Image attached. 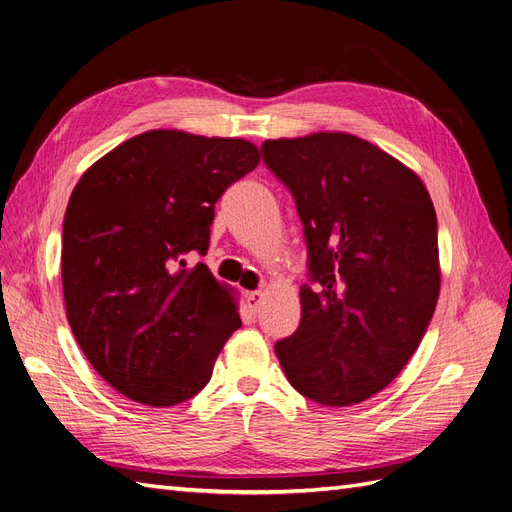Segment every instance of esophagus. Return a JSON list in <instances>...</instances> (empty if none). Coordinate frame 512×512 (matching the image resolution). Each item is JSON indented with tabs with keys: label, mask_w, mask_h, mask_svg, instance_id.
Masks as SVG:
<instances>
[{
	"label": "esophagus",
	"mask_w": 512,
	"mask_h": 512,
	"mask_svg": "<svg viewBox=\"0 0 512 512\" xmlns=\"http://www.w3.org/2000/svg\"><path fill=\"white\" fill-rule=\"evenodd\" d=\"M262 299H265V292H262V290L245 292V301H247V305H250L252 312H256V309L262 305Z\"/></svg>",
	"instance_id": "34e87169"
}]
</instances>
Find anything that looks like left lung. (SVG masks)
<instances>
[{
  "instance_id": "obj_1",
  "label": "left lung",
  "mask_w": 512,
  "mask_h": 512,
  "mask_svg": "<svg viewBox=\"0 0 512 512\" xmlns=\"http://www.w3.org/2000/svg\"><path fill=\"white\" fill-rule=\"evenodd\" d=\"M297 200L309 271L301 322L275 344L288 382L346 408L389 386L418 348L440 294L438 220L425 183L348 132L262 143Z\"/></svg>"
}]
</instances>
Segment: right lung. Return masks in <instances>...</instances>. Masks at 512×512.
Returning a JSON list of instances; mask_svg holds the SVG:
<instances>
[{
	"label": "right lung",
	"mask_w": 512,
	"mask_h": 512,
	"mask_svg": "<svg viewBox=\"0 0 512 512\" xmlns=\"http://www.w3.org/2000/svg\"><path fill=\"white\" fill-rule=\"evenodd\" d=\"M258 162L245 138L149 130L74 185L61 239L66 316L91 367L128 399L168 408L194 397L241 327L237 292L181 256L207 254L215 203Z\"/></svg>",
	"instance_id": "add662e5"
}]
</instances>
